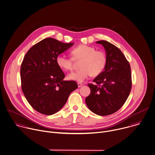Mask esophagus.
Wrapping results in <instances>:
<instances>
[{
	"mask_svg": "<svg viewBox=\"0 0 155 155\" xmlns=\"http://www.w3.org/2000/svg\"><path fill=\"white\" fill-rule=\"evenodd\" d=\"M78 87H81L83 85V84L81 83H78Z\"/></svg>",
	"mask_w": 155,
	"mask_h": 155,
	"instance_id": "1",
	"label": "esophagus"
}]
</instances>
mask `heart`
<instances>
[{
    "label": "heart",
    "mask_w": 155,
    "mask_h": 155,
    "mask_svg": "<svg viewBox=\"0 0 155 155\" xmlns=\"http://www.w3.org/2000/svg\"><path fill=\"white\" fill-rule=\"evenodd\" d=\"M74 59H82L81 70L68 74L70 80L83 82L89 76H97L103 72L106 64V56L102 51H96L94 47L88 45H79L71 50ZM56 62L59 68L64 71L72 69L73 59L62 54L57 56Z\"/></svg>",
    "instance_id": "b5f03b06"
}]
</instances>
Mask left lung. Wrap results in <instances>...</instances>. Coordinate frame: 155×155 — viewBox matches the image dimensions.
Masks as SVG:
<instances>
[{"instance_id": "obj_1", "label": "left lung", "mask_w": 155, "mask_h": 155, "mask_svg": "<svg viewBox=\"0 0 155 155\" xmlns=\"http://www.w3.org/2000/svg\"><path fill=\"white\" fill-rule=\"evenodd\" d=\"M105 50L106 64L103 72L89 84L90 94L85 103L94 114L104 116L117 112L126 101L132 88L130 66L121 51L107 41L96 42Z\"/></svg>"}]
</instances>
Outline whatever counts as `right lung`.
Wrapping results in <instances>:
<instances>
[{
	"label": "right lung",
	"mask_w": 155,
	"mask_h": 155,
	"mask_svg": "<svg viewBox=\"0 0 155 155\" xmlns=\"http://www.w3.org/2000/svg\"><path fill=\"white\" fill-rule=\"evenodd\" d=\"M73 45L47 38L33 46L24 57L21 89L28 103L41 114L51 115L58 112L78 87L74 81H64L65 74L56 62L58 55Z\"/></svg>",
	"instance_id": "right-lung-1"
}]
</instances>
